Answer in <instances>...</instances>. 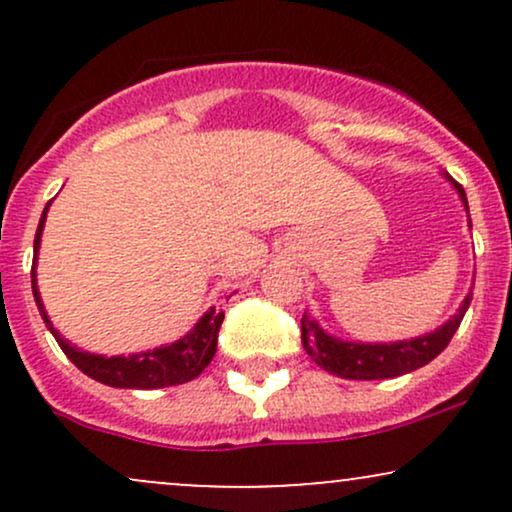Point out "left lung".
I'll list each match as a JSON object with an SVG mask.
<instances>
[{"mask_svg":"<svg viewBox=\"0 0 512 512\" xmlns=\"http://www.w3.org/2000/svg\"><path fill=\"white\" fill-rule=\"evenodd\" d=\"M445 180L455 187L460 195L464 211H467V223L472 228V219H469V204L467 195H464L462 185H457L448 173H443ZM469 303H472V289L460 305L455 315L448 322L436 327L433 332L421 334V337L399 339V342H349V339L334 337L327 330H322L320 322L308 313L301 320V339L308 356L313 358L320 368L327 373L339 375L346 380H385L397 378V375L411 373V370L426 366L436 358L445 346L450 344L452 334L460 327L464 313H467Z\"/></svg>","mask_w":512,"mask_h":512,"instance_id":"8db88e82","label":"left lung"}]
</instances>
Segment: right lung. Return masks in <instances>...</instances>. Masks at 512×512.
Wrapping results in <instances>:
<instances>
[{
	"mask_svg": "<svg viewBox=\"0 0 512 512\" xmlns=\"http://www.w3.org/2000/svg\"><path fill=\"white\" fill-rule=\"evenodd\" d=\"M48 207H45L43 216H40L38 231H35V243H33V269H31V286H33V298L38 305L40 317L45 320V327L52 332V337L57 339L60 349L67 354L69 361L74 363L81 373H86L88 378L98 380V383L110 385V387H122V390H158V387H170V385H182L195 380L204 368L209 366L211 358L216 354V342H219V330L223 322V310L209 308L199 320L195 322L190 332L185 337H180L178 342L156 346V349L139 351V354L129 356H103V354H88L81 351L79 346L62 337L60 330L52 325L45 310L43 298L38 291V274H35V264H38V252H40V238H43L45 219H48Z\"/></svg>",
	"mask_w": 512,
	"mask_h": 512,
	"instance_id": "right-lung-1",
	"label": "right lung"
}]
</instances>
